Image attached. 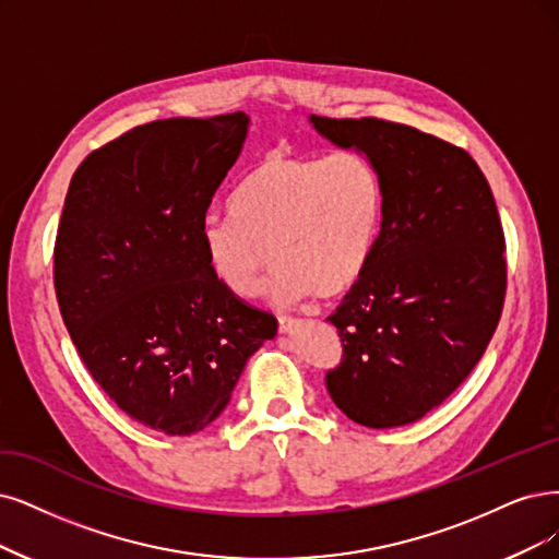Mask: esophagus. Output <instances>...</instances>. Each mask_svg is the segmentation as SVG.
I'll return each instance as SVG.
<instances>
[{
    "label": "esophagus",
    "mask_w": 559,
    "mask_h": 559,
    "mask_svg": "<svg viewBox=\"0 0 559 559\" xmlns=\"http://www.w3.org/2000/svg\"><path fill=\"white\" fill-rule=\"evenodd\" d=\"M299 324H301L299 318H287V316L278 318V329H281L283 334H293L295 329H299Z\"/></svg>",
    "instance_id": "1"
}]
</instances>
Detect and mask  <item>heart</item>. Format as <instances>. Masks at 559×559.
<instances>
[{
  "mask_svg": "<svg viewBox=\"0 0 559 559\" xmlns=\"http://www.w3.org/2000/svg\"><path fill=\"white\" fill-rule=\"evenodd\" d=\"M230 212L206 218L200 233L206 266L227 293L258 297L274 255L278 304L311 293L338 297L373 260L384 183L357 152H272L239 183Z\"/></svg>",
  "mask_w": 559,
  "mask_h": 559,
  "instance_id": "obj_1",
  "label": "heart"
}]
</instances>
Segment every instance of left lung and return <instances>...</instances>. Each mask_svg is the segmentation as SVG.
Returning <instances> with one entry per match:
<instances>
[{
	"label": "left lung",
	"mask_w": 559,
	"mask_h": 559,
	"mask_svg": "<svg viewBox=\"0 0 559 559\" xmlns=\"http://www.w3.org/2000/svg\"><path fill=\"white\" fill-rule=\"evenodd\" d=\"M313 129L357 150L384 183L373 260L329 316L343 343L326 373L336 407L368 428L421 419L461 386L498 329L504 233L490 186L465 150L378 117Z\"/></svg>",
	"instance_id": "obj_1"
}]
</instances>
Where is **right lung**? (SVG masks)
<instances>
[{
  "label": "right lung",
  "mask_w": 559,
  "mask_h": 559,
  "mask_svg": "<svg viewBox=\"0 0 559 559\" xmlns=\"http://www.w3.org/2000/svg\"><path fill=\"white\" fill-rule=\"evenodd\" d=\"M248 121L135 127L80 163L61 212L55 293L78 355L119 409L165 436L210 426L278 329L212 276L200 239Z\"/></svg>",
  "instance_id": "add662e5"
}]
</instances>
